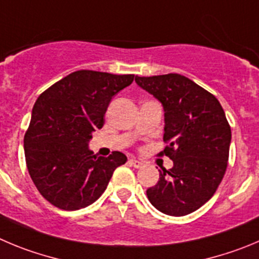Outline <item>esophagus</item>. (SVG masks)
I'll return each mask as SVG.
<instances>
[{
    "label": "esophagus",
    "instance_id": "34e87169",
    "mask_svg": "<svg viewBox=\"0 0 259 259\" xmlns=\"http://www.w3.org/2000/svg\"><path fill=\"white\" fill-rule=\"evenodd\" d=\"M129 162H130V165L134 166L135 168H142L144 166V163L142 162V161H139V159H135V158H132Z\"/></svg>",
    "mask_w": 259,
    "mask_h": 259
}]
</instances>
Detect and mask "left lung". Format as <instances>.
Here are the masks:
<instances>
[{
    "instance_id": "1",
    "label": "left lung",
    "mask_w": 259,
    "mask_h": 259,
    "mask_svg": "<svg viewBox=\"0 0 259 259\" xmlns=\"http://www.w3.org/2000/svg\"><path fill=\"white\" fill-rule=\"evenodd\" d=\"M165 110L166 148L172 159L159 180L147 189L152 206L170 216H185L208 202L224 179L229 161L231 127L212 93L180 74L135 76Z\"/></svg>"
}]
</instances>
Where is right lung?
Wrapping results in <instances>:
<instances>
[{
    "mask_svg": "<svg viewBox=\"0 0 259 259\" xmlns=\"http://www.w3.org/2000/svg\"><path fill=\"white\" fill-rule=\"evenodd\" d=\"M133 80V74L79 70L38 97L24 152L31 180L51 204L65 211L89 206L105 192L113 171L127 161L117 151L97 157L88 142L105 124L111 98Z\"/></svg>",
    "mask_w": 259,
    "mask_h": 259,
    "instance_id": "add662e5",
    "label": "right lung"
}]
</instances>
